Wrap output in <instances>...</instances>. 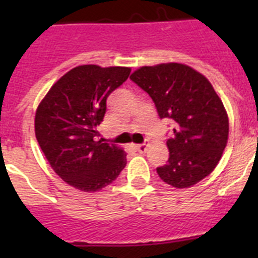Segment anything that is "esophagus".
I'll list each match as a JSON object with an SVG mask.
<instances>
[{
    "label": "esophagus",
    "mask_w": 258,
    "mask_h": 258,
    "mask_svg": "<svg viewBox=\"0 0 258 258\" xmlns=\"http://www.w3.org/2000/svg\"><path fill=\"white\" fill-rule=\"evenodd\" d=\"M147 147H149V143L145 142V143H141V145H137L136 149L138 150V151L141 152V154H143V152H146V150H147Z\"/></svg>",
    "instance_id": "obj_1"
}]
</instances>
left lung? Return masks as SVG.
Segmentation results:
<instances>
[{
    "label": "left lung",
    "mask_w": 258,
    "mask_h": 258,
    "mask_svg": "<svg viewBox=\"0 0 258 258\" xmlns=\"http://www.w3.org/2000/svg\"><path fill=\"white\" fill-rule=\"evenodd\" d=\"M131 80L151 97L159 117L174 125L166 140L169 159L156 168L159 177L173 187L184 188L211 174L229 137L227 113L212 84L179 63L141 67Z\"/></svg>",
    "instance_id": "8db88e82"
}]
</instances>
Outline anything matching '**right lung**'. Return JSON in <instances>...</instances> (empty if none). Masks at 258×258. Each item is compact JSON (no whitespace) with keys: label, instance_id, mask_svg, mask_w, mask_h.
Wrapping results in <instances>:
<instances>
[{"label":"right lung","instance_id":"add662e5","mask_svg":"<svg viewBox=\"0 0 258 258\" xmlns=\"http://www.w3.org/2000/svg\"><path fill=\"white\" fill-rule=\"evenodd\" d=\"M129 74L127 67L79 66L61 76L38 106V145L54 172L72 187L101 190L126 165L124 150L98 140V125L103 121L108 95Z\"/></svg>","mask_w":258,"mask_h":258}]
</instances>
